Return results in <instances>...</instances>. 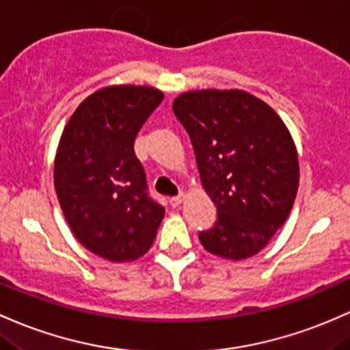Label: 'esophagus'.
<instances>
[{"label":"esophagus","mask_w":350,"mask_h":350,"mask_svg":"<svg viewBox=\"0 0 350 350\" xmlns=\"http://www.w3.org/2000/svg\"><path fill=\"white\" fill-rule=\"evenodd\" d=\"M183 201H184V196H183V194H179V196H174V198L169 199V204H171L172 207H176V206L181 204Z\"/></svg>","instance_id":"obj_1"}]
</instances>
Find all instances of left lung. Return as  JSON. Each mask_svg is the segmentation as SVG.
<instances>
[{"mask_svg":"<svg viewBox=\"0 0 350 350\" xmlns=\"http://www.w3.org/2000/svg\"><path fill=\"white\" fill-rule=\"evenodd\" d=\"M172 111L189 134L199 176L217 219L199 241L211 254H257L293 209L299 186L295 146L282 119L239 90L191 91Z\"/></svg>","mask_w":350,"mask_h":350,"instance_id":"left-lung-1","label":"left lung"}]
</instances>
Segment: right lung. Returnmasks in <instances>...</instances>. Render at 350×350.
I'll list each match as a JSON object with an SVG mask.
<instances>
[{"label":"right lung","instance_id":"add662e5","mask_svg":"<svg viewBox=\"0 0 350 350\" xmlns=\"http://www.w3.org/2000/svg\"><path fill=\"white\" fill-rule=\"evenodd\" d=\"M148 86H109L75 111L55 159V187L76 239L96 256L124 262L143 256L164 216L149 196L134 139L163 103Z\"/></svg>","mask_w":350,"mask_h":350}]
</instances>
